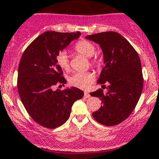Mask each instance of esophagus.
Masks as SVG:
<instances>
[{
	"instance_id": "34e87169",
	"label": "esophagus",
	"mask_w": 159,
	"mask_h": 159,
	"mask_svg": "<svg viewBox=\"0 0 159 159\" xmlns=\"http://www.w3.org/2000/svg\"><path fill=\"white\" fill-rule=\"evenodd\" d=\"M84 97H85V98H90V94L88 93V92L85 91V92H84Z\"/></svg>"
}]
</instances>
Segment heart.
<instances>
[{"instance_id": "heart-1", "label": "heart", "mask_w": 159, "mask_h": 159, "mask_svg": "<svg viewBox=\"0 0 159 159\" xmlns=\"http://www.w3.org/2000/svg\"><path fill=\"white\" fill-rule=\"evenodd\" d=\"M75 50L78 53L84 55L86 58H92L96 52V48L90 42L87 40H81L75 44ZM56 62L58 66L64 71H69L70 66L68 54L66 51H61L56 57ZM98 61L97 60L93 61V65L97 66ZM94 80V75L90 72H75L69 77V83L72 86L78 88H87Z\"/></svg>"}]
</instances>
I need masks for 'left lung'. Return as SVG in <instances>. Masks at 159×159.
<instances>
[{
	"mask_svg": "<svg viewBox=\"0 0 159 159\" xmlns=\"http://www.w3.org/2000/svg\"><path fill=\"white\" fill-rule=\"evenodd\" d=\"M86 39L102 50L105 66L98 84H108L105 94L102 90L90 93L102 102L92 115L101 124L116 126L129 117L140 99L143 84L140 58L127 40L116 32L96 33Z\"/></svg>",
	"mask_w": 159,
	"mask_h": 159,
	"instance_id": "1",
	"label": "left lung"
}]
</instances>
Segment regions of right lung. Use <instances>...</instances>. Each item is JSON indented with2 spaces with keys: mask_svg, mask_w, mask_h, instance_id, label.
Listing matches in <instances>:
<instances>
[{
  "mask_svg": "<svg viewBox=\"0 0 159 159\" xmlns=\"http://www.w3.org/2000/svg\"><path fill=\"white\" fill-rule=\"evenodd\" d=\"M80 34L47 31L22 54L18 70V91L27 112L40 126L49 129L61 126L69 118L74 102L84 97V91L76 87L53 90L57 84H66L56 57Z\"/></svg>",
  "mask_w": 159,
  "mask_h": 159,
  "instance_id": "right-lung-1",
  "label": "right lung"
}]
</instances>
